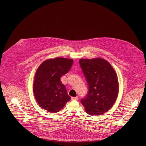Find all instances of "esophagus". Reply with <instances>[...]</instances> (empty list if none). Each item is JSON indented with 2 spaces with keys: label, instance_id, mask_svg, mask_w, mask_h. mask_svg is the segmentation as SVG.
<instances>
[{
  "label": "esophagus",
  "instance_id": "esophagus-1",
  "mask_svg": "<svg viewBox=\"0 0 146 146\" xmlns=\"http://www.w3.org/2000/svg\"><path fill=\"white\" fill-rule=\"evenodd\" d=\"M79 99V98L78 96L76 97H71V100H78Z\"/></svg>",
  "mask_w": 146,
  "mask_h": 146
}]
</instances>
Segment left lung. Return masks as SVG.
Returning <instances> with one entry per match:
<instances>
[{
  "mask_svg": "<svg viewBox=\"0 0 146 146\" xmlns=\"http://www.w3.org/2000/svg\"><path fill=\"white\" fill-rule=\"evenodd\" d=\"M79 64L88 86L81 103L88 115H102L110 109L117 98V74L109 62L100 58L81 59Z\"/></svg>",
  "mask_w": 146,
  "mask_h": 146,
  "instance_id": "8db88e82",
  "label": "left lung"
}]
</instances>
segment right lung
<instances>
[{
    "instance_id": "obj_1",
    "label": "right lung",
    "mask_w": 146,
    "mask_h": 146,
    "mask_svg": "<svg viewBox=\"0 0 146 146\" xmlns=\"http://www.w3.org/2000/svg\"><path fill=\"white\" fill-rule=\"evenodd\" d=\"M73 62V59L68 58L50 59L43 62L36 72L34 94L39 106L49 112L59 111L71 99L60 78L70 71Z\"/></svg>"
}]
</instances>
